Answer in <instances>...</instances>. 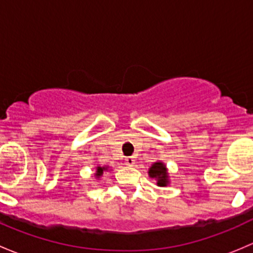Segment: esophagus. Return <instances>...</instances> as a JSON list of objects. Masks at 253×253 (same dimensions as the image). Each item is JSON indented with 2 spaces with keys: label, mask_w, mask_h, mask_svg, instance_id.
Wrapping results in <instances>:
<instances>
[{
  "label": "esophagus",
  "mask_w": 253,
  "mask_h": 253,
  "mask_svg": "<svg viewBox=\"0 0 253 253\" xmlns=\"http://www.w3.org/2000/svg\"><path fill=\"white\" fill-rule=\"evenodd\" d=\"M125 162H126V165H128V167H133V165H134V158L133 157H127L126 159H125Z\"/></svg>",
  "instance_id": "esophagus-1"
}]
</instances>
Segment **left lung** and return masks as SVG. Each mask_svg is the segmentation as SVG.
<instances>
[{"mask_svg":"<svg viewBox=\"0 0 253 253\" xmlns=\"http://www.w3.org/2000/svg\"><path fill=\"white\" fill-rule=\"evenodd\" d=\"M148 175H149V177L154 178L157 181V185L159 187H167L170 183V176L169 172H168L167 165L160 162V160L152 164V167L148 170Z\"/></svg>","mask_w":253,"mask_h":253,"instance_id":"left-lung-1","label":"left lung"}]
</instances>
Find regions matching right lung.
Returning <instances> with one entry per match:
<instances>
[{
  "label": "right lung",
  "instance_id": "1",
  "mask_svg": "<svg viewBox=\"0 0 253 253\" xmlns=\"http://www.w3.org/2000/svg\"><path fill=\"white\" fill-rule=\"evenodd\" d=\"M109 169H110L109 167H95V174H94V176L99 180L103 176L104 171H109Z\"/></svg>",
  "mask_w": 253,
  "mask_h": 253
}]
</instances>
